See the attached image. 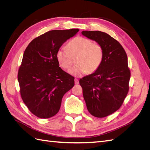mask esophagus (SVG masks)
<instances>
[{
    "instance_id": "esophagus-1",
    "label": "esophagus",
    "mask_w": 150,
    "mask_h": 150,
    "mask_svg": "<svg viewBox=\"0 0 150 150\" xmlns=\"http://www.w3.org/2000/svg\"><path fill=\"white\" fill-rule=\"evenodd\" d=\"M74 83L76 84H79V80L78 79H74Z\"/></svg>"
}]
</instances>
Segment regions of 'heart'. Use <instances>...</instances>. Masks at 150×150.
<instances>
[{
    "label": "heart",
    "mask_w": 150,
    "mask_h": 150,
    "mask_svg": "<svg viewBox=\"0 0 150 150\" xmlns=\"http://www.w3.org/2000/svg\"><path fill=\"white\" fill-rule=\"evenodd\" d=\"M104 52L99 44L93 43L91 40L78 36L67 44V47H62L56 52V59L63 69H68L72 64V57L76 56V65L72 67L69 73L79 76L85 72L91 74L100 66Z\"/></svg>",
    "instance_id": "obj_1"
}]
</instances>
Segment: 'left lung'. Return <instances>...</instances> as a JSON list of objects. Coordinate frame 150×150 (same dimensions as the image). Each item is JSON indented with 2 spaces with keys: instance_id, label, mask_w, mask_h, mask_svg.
I'll list each match as a JSON object with an SVG mask.
<instances>
[{
  "instance_id": "1",
  "label": "left lung",
  "mask_w": 150,
  "mask_h": 150,
  "mask_svg": "<svg viewBox=\"0 0 150 150\" xmlns=\"http://www.w3.org/2000/svg\"><path fill=\"white\" fill-rule=\"evenodd\" d=\"M102 46L104 56L93 74L79 80L83 97L91 115L104 117L119 110L128 93L131 72L128 57L121 44L101 31L82 32Z\"/></svg>"
}]
</instances>
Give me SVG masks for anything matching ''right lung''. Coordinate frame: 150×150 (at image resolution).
I'll return each instance as SVG.
<instances>
[{"mask_svg": "<svg viewBox=\"0 0 150 150\" xmlns=\"http://www.w3.org/2000/svg\"><path fill=\"white\" fill-rule=\"evenodd\" d=\"M79 30L48 31L26 47L17 78L22 100L35 116L46 119L56 115L63 96L74 86V77L59 67L56 52Z\"/></svg>", "mask_w": 150, "mask_h": 150, "instance_id": "obj_1", "label": "right lung"}]
</instances>
